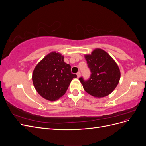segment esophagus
Here are the masks:
<instances>
[{
    "label": "esophagus",
    "instance_id": "1",
    "mask_svg": "<svg viewBox=\"0 0 146 146\" xmlns=\"http://www.w3.org/2000/svg\"><path fill=\"white\" fill-rule=\"evenodd\" d=\"M77 77H78V78L80 77V75H81L80 72V71H78V72L77 73Z\"/></svg>",
    "mask_w": 146,
    "mask_h": 146
}]
</instances>
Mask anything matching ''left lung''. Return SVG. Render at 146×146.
Returning <instances> with one entry per match:
<instances>
[{"instance_id": "obj_1", "label": "left lung", "mask_w": 146, "mask_h": 146, "mask_svg": "<svg viewBox=\"0 0 146 146\" xmlns=\"http://www.w3.org/2000/svg\"><path fill=\"white\" fill-rule=\"evenodd\" d=\"M85 57L91 74L87 80L83 77L79 78L84 90L96 98H104L111 94L121 77L120 70L116 63L100 48H96L91 55H86Z\"/></svg>"}]
</instances>
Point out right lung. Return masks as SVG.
<instances>
[{
	"mask_svg": "<svg viewBox=\"0 0 146 146\" xmlns=\"http://www.w3.org/2000/svg\"><path fill=\"white\" fill-rule=\"evenodd\" d=\"M70 66L64 61V56L52 52L36 66L32 74L33 85L43 98L50 101L58 100L67 91L70 82L76 78Z\"/></svg>",
	"mask_w": 146,
	"mask_h": 146,
	"instance_id": "obj_1",
	"label": "right lung"
}]
</instances>
